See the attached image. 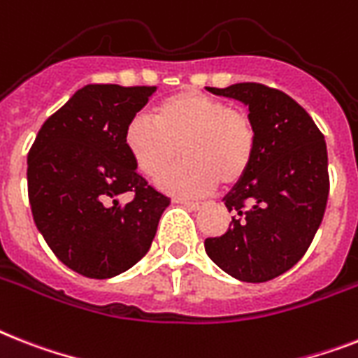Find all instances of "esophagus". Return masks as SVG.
Returning <instances> with one entry per match:
<instances>
[{"instance_id": "esophagus-1", "label": "esophagus", "mask_w": 358, "mask_h": 358, "mask_svg": "<svg viewBox=\"0 0 358 358\" xmlns=\"http://www.w3.org/2000/svg\"><path fill=\"white\" fill-rule=\"evenodd\" d=\"M182 202H184V204L187 206V208H191V209L202 208V202H199V200H182Z\"/></svg>"}]
</instances>
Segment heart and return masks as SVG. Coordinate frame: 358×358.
<instances>
[{"mask_svg":"<svg viewBox=\"0 0 358 358\" xmlns=\"http://www.w3.org/2000/svg\"><path fill=\"white\" fill-rule=\"evenodd\" d=\"M124 147L138 171L158 178L178 150L185 162L159 178L173 194L208 193L222 182L235 184L254 162L257 130L248 113L200 92H180L152 110V119L136 115L124 129Z\"/></svg>","mask_w":358,"mask_h":358,"instance_id":"obj_1","label":"heart"}]
</instances>
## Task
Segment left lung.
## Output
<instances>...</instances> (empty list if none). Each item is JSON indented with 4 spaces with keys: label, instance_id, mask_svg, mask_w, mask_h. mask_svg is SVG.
<instances>
[{
    "label": "left lung",
    "instance_id": "left-lung-1",
    "mask_svg": "<svg viewBox=\"0 0 358 358\" xmlns=\"http://www.w3.org/2000/svg\"><path fill=\"white\" fill-rule=\"evenodd\" d=\"M208 92L248 106L257 147L245 176L224 196L234 213L228 231L206 239V254L235 280H274L303 257L324 219L329 194L324 134L294 99L264 84Z\"/></svg>",
    "mask_w": 358,
    "mask_h": 358
}]
</instances>
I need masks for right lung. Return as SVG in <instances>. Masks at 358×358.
I'll use <instances>...</instances> for the list:
<instances>
[{"label":"right lung","instance_id":"obj_1","mask_svg":"<svg viewBox=\"0 0 358 358\" xmlns=\"http://www.w3.org/2000/svg\"><path fill=\"white\" fill-rule=\"evenodd\" d=\"M156 86L88 84L42 124L27 156L34 224L68 268L121 274L152 245L171 200L138 174L124 129ZM129 192L131 200L122 202Z\"/></svg>","mask_w":358,"mask_h":358}]
</instances>
